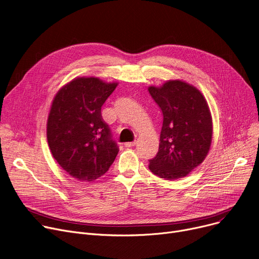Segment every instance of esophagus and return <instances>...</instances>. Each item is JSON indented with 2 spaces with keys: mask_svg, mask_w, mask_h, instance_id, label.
<instances>
[{
  "mask_svg": "<svg viewBox=\"0 0 259 259\" xmlns=\"http://www.w3.org/2000/svg\"><path fill=\"white\" fill-rule=\"evenodd\" d=\"M136 143H137V141H133V142H126L124 145H125L126 147H132V146H134V145H136Z\"/></svg>",
  "mask_w": 259,
  "mask_h": 259,
  "instance_id": "34e87169",
  "label": "esophagus"
}]
</instances>
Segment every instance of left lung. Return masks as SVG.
Returning <instances> with one entry per match:
<instances>
[{"instance_id":"8db88e82","label":"left lung","mask_w":259,"mask_h":259,"mask_svg":"<svg viewBox=\"0 0 259 259\" xmlns=\"http://www.w3.org/2000/svg\"><path fill=\"white\" fill-rule=\"evenodd\" d=\"M149 93L163 116L157 155L149 160L153 174L166 180L186 177L206 157L212 142V117L202 94L179 80Z\"/></svg>"}]
</instances>
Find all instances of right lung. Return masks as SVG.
Instances as JSON below:
<instances>
[{"mask_svg": "<svg viewBox=\"0 0 259 259\" xmlns=\"http://www.w3.org/2000/svg\"><path fill=\"white\" fill-rule=\"evenodd\" d=\"M117 88L98 78L72 80L56 95L47 121V141L54 158L80 181L104 175L119 152L103 121L101 107Z\"/></svg>", "mask_w": 259, "mask_h": 259, "instance_id": "add662e5", "label": "right lung"}]
</instances>
